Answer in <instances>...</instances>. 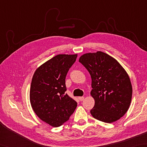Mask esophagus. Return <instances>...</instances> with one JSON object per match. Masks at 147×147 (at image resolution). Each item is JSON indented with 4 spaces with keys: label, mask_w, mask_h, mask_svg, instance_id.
I'll return each instance as SVG.
<instances>
[{
    "label": "esophagus",
    "mask_w": 147,
    "mask_h": 147,
    "mask_svg": "<svg viewBox=\"0 0 147 147\" xmlns=\"http://www.w3.org/2000/svg\"><path fill=\"white\" fill-rule=\"evenodd\" d=\"M84 98H85V97H84V96H79V97H78V99L80 100V101H83V100H84Z\"/></svg>",
    "instance_id": "34e87169"
}]
</instances>
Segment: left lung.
Masks as SVG:
<instances>
[{"label": "left lung", "mask_w": 147, "mask_h": 147, "mask_svg": "<svg viewBox=\"0 0 147 147\" xmlns=\"http://www.w3.org/2000/svg\"><path fill=\"white\" fill-rule=\"evenodd\" d=\"M91 76L90 94L95 105L92 116L111 123L123 117L128 110L132 98V85L128 74L117 60L105 53H86L80 57Z\"/></svg>", "instance_id": "obj_1"}]
</instances>
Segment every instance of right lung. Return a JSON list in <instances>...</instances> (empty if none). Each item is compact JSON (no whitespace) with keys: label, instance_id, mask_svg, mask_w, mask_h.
<instances>
[{"label":"right lung","instance_id":"1","mask_svg":"<svg viewBox=\"0 0 147 147\" xmlns=\"http://www.w3.org/2000/svg\"><path fill=\"white\" fill-rule=\"evenodd\" d=\"M77 56L55 55L37 68L33 76L31 105L37 116L52 127L68 121L77 107V102L65 93V76Z\"/></svg>","mask_w":147,"mask_h":147}]
</instances>
